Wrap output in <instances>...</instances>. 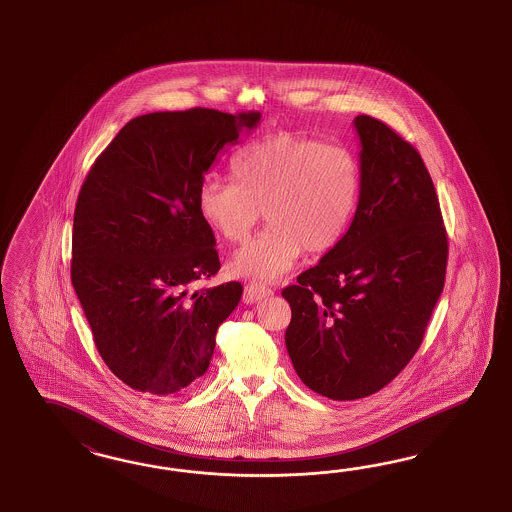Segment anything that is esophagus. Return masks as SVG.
<instances>
[{
    "mask_svg": "<svg viewBox=\"0 0 512 512\" xmlns=\"http://www.w3.org/2000/svg\"><path fill=\"white\" fill-rule=\"evenodd\" d=\"M272 295V289L264 287L261 283H248L244 289V302L246 304H255L261 302L266 296Z\"/></svg>",
    "mask_w": 512,
    "mask_h": 512,
    "instance_id": "34e87169",
    "label": "esophagus"
}]
</instances>
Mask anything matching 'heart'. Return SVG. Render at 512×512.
<instances>
[{
    "label": "heart",
    "mask_w": 512,
    "mask_h": 512,
    "mask_svg": "<svg viewBox=\"0 0 512 512\" xmlns=\"http://www.w3.org/2000/svg\"><path fill=\"white\" fill-rule=\"evenodd\" d=\"M234 179L208 174L197 191L202 219L225 240L248 238L261 208L268 227L234 255V268L249 278L276 279L306 251L334 248L355 216L360 163L343 144L281 131L234 154Z\"/></svg>",
    "instance_id": "obj_1"
}]
</instances>
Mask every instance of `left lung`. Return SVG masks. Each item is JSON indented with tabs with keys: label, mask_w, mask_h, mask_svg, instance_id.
Masks as SVG:
<instances>
[{
	"label": "left lung",
	"mask_w": 512,
	"mask_h": 512,
	"mask_svg": "<svg viewBox=\"0 0 512 512\" xmlns=\"http://www.w3.org/2000/svg\"><path fill=\"white\" fill-rule=\"evenodd\" d=\"M360 197L321 261L281 291L291 306L287 353L330 400L375 394L417 353L443 293L449 242L419 152L372 116L355 118Z\"/></svg>",
	"instance_id": "8db88e82"
}]
</instances>
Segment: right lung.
I'll use <instances>...</instances> for the list:
<instances>
[{
  "label": "right lung",
  "instance_id": "1",
  "mask_svg": "<svg viewBox=\"0 0 512 512\" xmlns=\"http://www.w3.org/2000/svg\"><path fill=\"white\" fill-rule=\"evenodd\" d=\"M261 112H152L125 124L93 163L73 219L71 281L110 372L167 396L210 366L219 325L244 287L193 291L221 268L197 191L217 154Z\"/></svg>",
  "mask_w": 512,
  "mask_h": 512
}]
</instances>
